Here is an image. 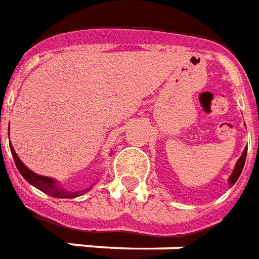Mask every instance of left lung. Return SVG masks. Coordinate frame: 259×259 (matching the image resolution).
<instances>
[{
	"mask_svg": "<svg viewBox=\"0 0 259 259\" xmlns=\"http://www.w3.org/2000/svg\"><path fill=\"white\" fill-rule=\"evenodd\" d=\"M246 156H247V148L243 151V155L239 158L236 166H235V170H233V173H232V176L229 177V185H233V184L237 181V178L240 177L243 166H244V162H246Z\"/></svg>",
	"mask_w": 259,
	"mask_h": 259,
	"instance_id": "1",
	"label": "left lung"
}]
</instances>
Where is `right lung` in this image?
Returning <instances> with one entry per match:
<instances>
[{
    "label": "right lung",
    "mask_w": 259,
    "mask_h": 259,
    "mask_svg": "<svg viewBox=\"0 0 259 259\" xmlns=\"http://www.w3.org/2000/svg\"><path fill=\"white\" fill-rule=\"evenodd\" d=\"M11 152H12L13 160H15V164H16L17 170L20 171L23 178H24L26 181H28L31 185H34L35 188H38L39 191H42V192H45L47 195L52 196V198L72 199L89 191V188H88L83 189V191H79V192H68V191H64V189L59 188L55 180H52V178L49 177H44V176H38V174L32 173L31 170H28V168L22 163V160L19 159V156H17L16 152H15V149L12 148V145H11Z\"/></svg>",
    "instance_id": "add662e5"
}]
</instances>
